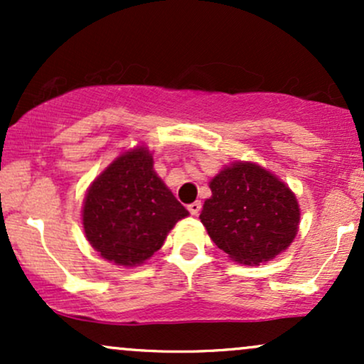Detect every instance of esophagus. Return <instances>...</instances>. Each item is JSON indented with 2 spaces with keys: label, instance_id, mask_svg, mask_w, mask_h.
I'll use <instances>...</instances> for the list:
<instances>
[{
  "label": "esophagus",
  "instance_id": "esophagus-1",
  "mask_svg": "<svg viewBox=\"0 0 364 364\" xmlns=\"http://www.w3.org/2000/svg\"><path fill=\"white\" fill-rule=\"evenodd\" d=\"M200 208H202V202H193V203H190V205H188V210H190L191 215H198Z\"/></svg>",
  "mask_w": 364,
  "mask_h": 364
}]
</instances>
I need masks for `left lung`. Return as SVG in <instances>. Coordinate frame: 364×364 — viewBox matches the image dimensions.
Instances as JSON below:
<instances>
[{
    "mask_svg": "<svg viewBox=\"0 0 364 364\" xmlns=\"http://www.w3.org/2000/svg\"><path fill=\"white\" fill-rule=\"evenodd\" d=\"M200 220L231 260L260 265L289 248L299 229L298 198L257 162L236 161L208 181Z\"/></svg>",
    "mask_w": 364,
    "mask_h": 364,
    "instance_id": "left-lung-1",
    "label": "left lung"
}]
</instances>
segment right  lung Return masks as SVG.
<instances>
[{
    "label": "right lung",
    "instance_id": "right-lung-1",
    "mask_svg": "<svg viewBox=\"0 0 364 364\" xmlns=\"http://www.w3.org/2000/svg\"><path fill=\"white\" fill-rule=\"evenodd\" d=\"M188 215L154 171L145 145L121 152L90 183L82 207L87 241L104 260L121 267L147 262Z\"/></svg>",
    "mask_w": 364,
    "mask_h": 364
}]
</instances>
